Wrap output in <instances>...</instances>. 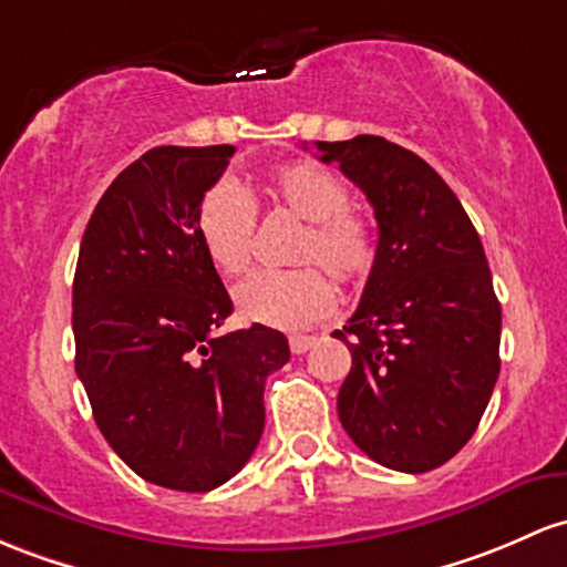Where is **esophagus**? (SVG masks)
Returning <instances> with one entry per match:
<instances>
[{
    "instance_id": "34e87169",
    "label": "esophagus",
    "mask_w": 567,
    "mask_h": 567,
    "mask_svg": "<svg viewBox=\"0 0 567 567\" xmlns=\"http://www.w3.org/2000/svg\"><path fill=\"white\" fill-rule=\"evenodd\" d=\"M317 336H290V352L293 354H303L309 347H315Z\"/></svg>"
}]
</instances>
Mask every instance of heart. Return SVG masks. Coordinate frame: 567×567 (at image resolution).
Returning a JSON list of instances; mask_svg holds the SVG:
<instances>
[{"label": "heart", "mask_w": 567, "mask_h": 567, "mask_svg": "<svg viewBox=\"0 0 567 567\" xmlns=\"http://www.w3.org/2000/svg\"><path fill=\"white\" fill-rule=\"evenodd\" d=\"M271 207L303 220L290 271H266L241 282L234 301L241 320L296 331L326 317L336 303V282L358 285L377 264V234L365 217L352 213V193L339 172L315 161H298L274 172ZM255 202L234 179H217L196 207V234L209 264L223 277H239L250 266ZM328 268L326 275L311 264Z\"/></svg>", "instance_id": "heart-1"}]
</instances>
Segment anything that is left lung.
<instances>
[{
    "instance_id": "8db88e82",
    "label": "left lung",
    "mask_w": 567,
    "mask_h": 567,
    "mask_svg": "<svg viewBox=\"0 0 567 567\" xmlns=\"http://www.w3.org/2000/svg\"><path fill=\"white\" fill-rule=\"evenodd\" d=\"M317 151L365 193L379 226L363 298L333 333L352 352L341 427L384 468L425 474L468 444L501 371V303L482 239L406 147L360 134Z\"/></svg>"
}]
</instances>
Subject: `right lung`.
Here are the masks:
<instances>
[{"label":"right lung","mask_w":567,"mask_h":567,"mask_svg":"<svg viewBox=\"0 0 567 567\" xmlns=\"http://www.w3.org/2000/svg\"><path fill=\"white\" fill-rule=\"evenodd\" d=\"M236 147H153L99 198L72 285L74 371L93 420L145 482L209 493L252 457L285 333L220 336L234 312L196 234L198 198Z\"/></svg>","instance_id":"right-lung-1"}]
</instances>
